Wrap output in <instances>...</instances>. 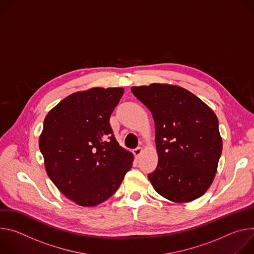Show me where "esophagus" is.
I'll use <instances>...</instances> for the list:
<instances>
[{
    "label": "esophagus",
    "mask_w": 254,
    "mask_h": 254,
    "mask_svg": "<svg viewBox=\"0 0 254 254\" xmlns=\"http://www.w3.org/2000/svg\"><path fill=\"white\" fill-rule=\"evenodd\" d=\"M141 153H142V148H141V147H137V148H135V149L133 150V154H134V156H135L137 159L140 157V155H141Z\"/></svg>",
    "instance_id": "1"
}]
</instances>
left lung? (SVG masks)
<instances>
[{"mask_svg": "<svg viewBox=\"0 0 254 254\" xmlns=\"http://www.w3.org/2000/svg\"><path fill=\"white\" fill-rule=\"evenodd\" d=\"M133 95L151 112L158 163L148 175L163 198L187 203L210 188L222 153L218 118L190 92L172 84L132 87Z\"/></svg>", "mask_w": 254, "mask_h": 254, "instance_id": "left-lung-1", "label": "left lung"}]
</instances>
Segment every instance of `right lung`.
<instances>
[{"instance_id":"right-lung-1","label":"right lung","mask_w":254,"mask_h":254,"mask_svg":"<svg viewBox=\"0 0 254 254\" xmlns=\"http://www.w3.org/2000/svg\"><path fill=\"white\" fill-rule=\"evenodd\" d=\"M123 93L122 88L74 93L44 119L39 148L46 173L79 206L109 199L132 167L133 154L119 145L109 122Z\"/></svg>"}]
</instances>
